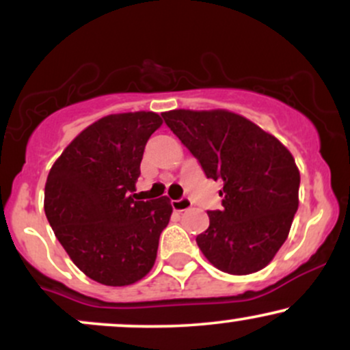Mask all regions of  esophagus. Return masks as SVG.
Instances as JSON below:
<instances>
[{
	"mask_svg": "<svg viewBox=\"0 0 350 350\" xmlns=\"http://www.w3.org/2000/svg\"><path fill=\"white\" fill-rule=\"evenodd\" d=\"M171 206H172V208H174L176 212H184V211H187V208L192 207V202H191V199L183 198V199H179V200H172Z\"/></svg>",
	"mask_w": 350,
	"mask_h": 350,
	"instance_id": "34e87169",
	"label": "esophagus"
}]
</instances>
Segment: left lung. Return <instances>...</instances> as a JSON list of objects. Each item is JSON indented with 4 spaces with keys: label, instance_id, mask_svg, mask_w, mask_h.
<instances>
[{
    "label": "left lung",
    "instance_id": "1",
    "mask_svg": "<svg viewBox=\"0 0 350 350\" xmlns=\"http://www.w3.org/2000/svg\"><path fill=\"white\" fill-rule=\"evenodd\" d=\"M161 115L207 178L224 180V208L207 212L208 228L196 239L200 252L228 275L260 271L288 239L299 206V170L290 150L222 108Z\"/></svg>",
    "mask_w": 350,
    "mask_h": 350
}]
</instances>
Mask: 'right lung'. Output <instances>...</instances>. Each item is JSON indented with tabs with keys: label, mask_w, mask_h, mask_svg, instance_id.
<instances>
[{
	"label": "right lung",
	"mask_w": 350,
	"mask_h": 350,
	"mask_svg": "<svg viewBox=\"0 0 350 350\" xmlns=\"http://www.w3.org/2000/svg\"><path fill=\"white\" fill-rule=\"evenodd\" d=\"M154 111L107 115L88 124L52 164L44 211L72 262L105 286H128L151 271L159 235L170 224V198L135 200Z\"/></svg>",
	"instance_id": "1"
}]
</instances>
